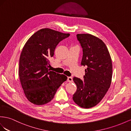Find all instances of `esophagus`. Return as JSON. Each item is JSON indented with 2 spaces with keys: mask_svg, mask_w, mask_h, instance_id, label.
I'll use <instances>...</instances> for the list:
<instances>
[{
  "mask_svg": "<svg viewBox=\"0 0 131 131\" xmlns=\"http://www.w3.org/2000/svg\"><path fill=\"white\" fill-rule=\"evenodd\" d=\"M68 82H72L73 80H72V77H68V80H67Z\"/></svg>",
  "mask_w": 131,
  "mask_h": 131,
  "instance_id": "obj_1",
  "label": "esophagus"
}]
</instances>
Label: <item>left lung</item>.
Segmentation results:
<instances>
[{"label":"left lung","instance_id":"8db88e82","mask_svg":"<svg viewBox=\"0 0 131 131\" xmlns=\"http://www.w3.org/2000/svg\"><path fill=\"white\" fill-rule=\"evenodd\" d=\"M83 50L81 65L87 66L83 80L74 77L77 91L73 100L81 107L91 108L97 105L110 88L113 65L109 52L102 40L90 34H77Z\"/></svg>","mask_w":131,"mask_h":131}]
</instances>
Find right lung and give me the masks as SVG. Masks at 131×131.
I'll use <instances>...</instances> for the list:
<instances>
[{
  "mask_svg": "<svg viewBox=\"0 0 131 131\" xmlns=\"http://www.w3.org/2000/svg\"><path fill=\"white\" fill-rule=\"evenodd\" d=\"M69 36V33L43 28L25 44L20 57L18 74L25 94L31 103L38 105L49 103L66 81L65 75L51 71L48 65L57 45Z\"/></svg>",
  "mask_w": 131,
  "mask_h": 131,
  "instance_id": "right-lung-1",
  "label": "right lung"
}]
</instances>
